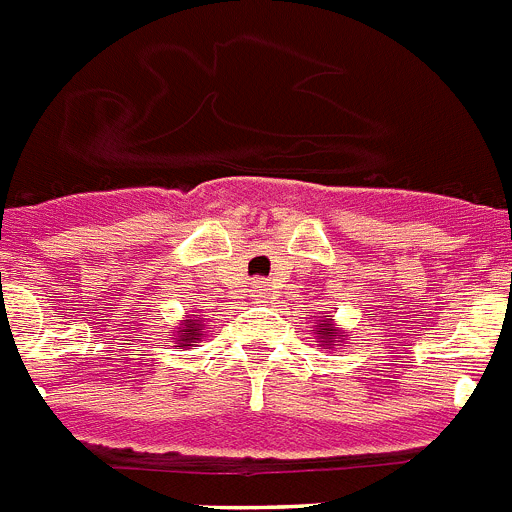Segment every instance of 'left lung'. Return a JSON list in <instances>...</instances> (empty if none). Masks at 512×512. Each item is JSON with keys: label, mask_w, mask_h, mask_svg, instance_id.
Masks as SVG:
<instances>
[{"label": "left lung", "mask_w": 512, "mask_h": 512, "mask_svg": "<svg viewBox=\"0 0 512 512\" xmlns=\"http://www.w3.org/2000/svg\"><path fill=\"white\" fill-rule=\"evenodd\" d=\"M330 330H333V325H330L328 320H320L318 336H320V343H323V346H336V343L330 341Z\"/></svg>", "instance_id": "1"}]
</instances>
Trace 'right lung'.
<instances>
[{
  "label": "right lung",
  "mask_w": 512,
  "mask_h": 512,
  "mask_svg": "<svg viewBox=\"0 0 512 512\" xmlns=\"http://www.w3.org/2000/svg\"><path fill=\"white\" fill-rule=\"evenodd\" d=\"M179 333H182V336H179V341H182V346H192V343L200 341L202 325H200V323H194V320H189L187 328L179 330Z\"/></svg>",
  "instance_id": "1"
}]
</instances>
